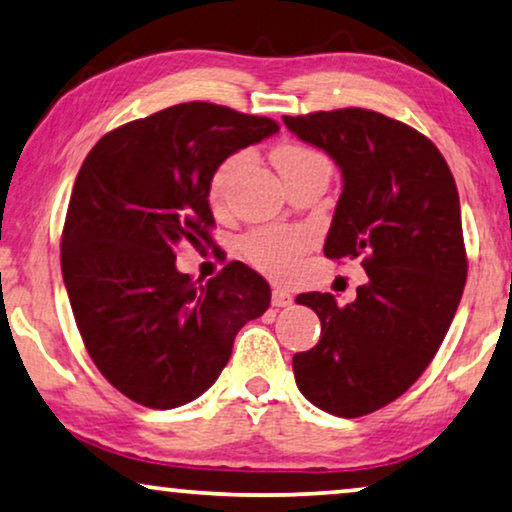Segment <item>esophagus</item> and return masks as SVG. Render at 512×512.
Listing matches in <instances>:
<instances>
[{
    "label": "esophagus",
    "instance_id": "esophagus-1",
    "mask_svg": "<svg viewBox=\"0 0 512 512\" xmlns=\"http://www.w3.org/2000/svg\"><path fill=\"white\" fill-rule=\"evenodd\" d=\"M291 300H293L291 293L282 289V286H275V289H272V305H275V307L291 305Z\"/></svg>",
    "mask_w": 512,
    "mask_h": 512
}]
</instances>
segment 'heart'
Segmentation results:
<instances>
[{
	"mask_svg": "<svg viewBox=\"0 0 512 512\" xmlns=\"http://www.w3.org/2000/svg\"><path fill=\"white\" fill-rule=\"evenodd\" d=\"M275 165L277 170L282 172V177H289L291 172L300 170V167L312 165V163H321L326 160L321 153L314 149H307V146L300 144H282L279 149H275ZM244 160V153H233L228 156L223 163L216 167L212 179H209L207 186V198L209 205L214 209H221L226 205L228 198V188L230 181H233L237 167ZM307 235L298 233V230H256V233L247 235V240L242 242V251L244 256L249 258L256 268H261L265 272L275 277H286L291 275L293 270L298 268L300 263V254L307 247Z\"/></svg>",
	"mask_w": 512,
	"mask_h": 512,
	"instance_id": "b5f03b06",
	"label": "heart"
}]
</instances>
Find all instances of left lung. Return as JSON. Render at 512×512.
<instances>
[{"mask_svg":"<svg viewBox=\"0 0 512 512\" xmlns=\"http://www.w3.org/2000/svg\"><path fill=\"white\" fill-rule=\"evenodd\" d=\"M342 170L324 254L361 258L368 282L345 307L331 293H300L321 338L293 356L307 401L363 417L405 394L424 373L464 293L468 261L461 207L443 153L422 132L370 109L284 116Z\"/></svg>","mask_w":512,"mask_h":512,"instance_id":"obj_1","label":"left lung"}]
</instances>
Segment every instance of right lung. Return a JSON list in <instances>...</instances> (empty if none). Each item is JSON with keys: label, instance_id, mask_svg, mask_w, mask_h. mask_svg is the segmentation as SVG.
<instances>
[{"label": "right lung", "instance_id": "1", "mask_svg": "<svg viewBox=\"0 0 512 512\" xmlns=\"http://www.w3.org/2000/svg\"><path fill=\"white\" fill-rule=\"evenodd\" d=\"M272 118L186 102L111 130L76 174L60 265L97 370L130 401L170 410L212 387L235 335L270 305L240 261L202 284L174 247L214 244L207 186L230 153L275 135Z\"/></svg>", "mask_w": 512, "mask_h": 512}]
</instances>
